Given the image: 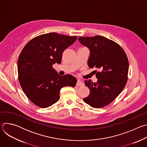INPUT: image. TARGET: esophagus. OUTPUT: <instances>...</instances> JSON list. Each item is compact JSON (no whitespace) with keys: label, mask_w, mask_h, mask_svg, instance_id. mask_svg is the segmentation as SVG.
Wrapping results in <instances>:
<instances>
[{"label":"esophagus","mask_w":147,"mask_h":147,"mask_svg":"<svg viewBox=\"0 0 147 147\" xmlns=\"http://www.w3.org/2000/svg\"><path fill=\"white\" fill-rule=\"evenodd\" d=\"M84 85V83L81 81V80L78 79L77 82V86H82Z\"/></svg>","instance_id":"esophagus-1"}]
</instances>
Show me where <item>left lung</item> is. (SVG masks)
Listing matches in <instances>:
<instances>
[{
	"instance_id": "8db88e82",
	"label": "left lung",
	"mask_w": 147,
	"mask_h": 147,
	"mask_svg": "<svg viewBox=\"0 0 147 147\" xmlns=\"http://www.w3.org/2000/svg\"><path fill=\"white\" fill-rule=\"evenodd\" d=\"M80 42L90 51L88 65L96 68V82L84 81L90 95L83 100L94 108H100L111 103L123 91L128 79L129 61L123 48L105 37H79Z\"/></svg>"
}]
</instances>
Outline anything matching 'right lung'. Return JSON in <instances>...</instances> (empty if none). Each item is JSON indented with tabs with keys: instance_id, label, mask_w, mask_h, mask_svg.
<instances>
[{
	"instance_id": "right-lung-1",
	"label": "right lung",
	"mask_w": 147,
	"mask_h": 147,
	"mask_svg": "<svg viewBox=\"0 0 147 147\" xmlns=\"http://www.w3.org/2000/svg\"><path fill=\"white\" fill-rule=\"evenodd\" d=\"M77 39L56 32L42 34L30 40L17 61L18 80L27 98L36 106L46 108L59 99L61 88L75 87L77 79L60 76L52 65L60 64L62 53Z\"/></svg>"
}]
</instances>
